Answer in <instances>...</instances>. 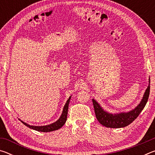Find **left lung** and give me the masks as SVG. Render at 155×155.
Returning a JSON list of instances; mask_svg holds the SVG:
<instances>
[{"mask_svg": "<svg viewBox=\"0 0 155 155\" xmlns=\"http://www.w3.org/2000/svg\"><path fill=\"white\" fill-rule=\"evenodd\" d=\"M148 82V87L144 92L140 104L135 109L128 112H120L116 113V114L107 112L100 105V104L96 100L93 98L92 103L94 111H95L98 121L102 125L108 128H123L129 125L137 118L147 103L149 94H150V78H149Z\"/></svg>", "mask_w": 155, "mask_h": 155, "instance_id": "1", "label": "left lung"}]
</instances>
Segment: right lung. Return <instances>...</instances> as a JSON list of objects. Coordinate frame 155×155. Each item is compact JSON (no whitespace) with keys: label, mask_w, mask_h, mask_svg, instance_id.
<instances>
[{"label":"right lung","mask_w":155,"mask_h":155,"mask_svg":"<svg viewBox=\"0 0 155 155\" xmlns=\"http://www.w3.org/2000/svg\"><path fill=\"white\" fill-rule=\"evenodd\" d=\"M71 96H70L69 97V98L68 99L66 103L65 104L64 109H63V111H62L61 116H60L59 118L57 120L56 122L52 123V124L45 125V126H33V125H30V124H27V123L22 121V120L20 119L19 120L25 126H27V127L31 128V129L37 130V131H40V132H46H46H51V131L58 130L65 124V123L67 120L68 106H69V103H70V99H71Z\"/></svg>","instance_id":"1"}]
</instances>
